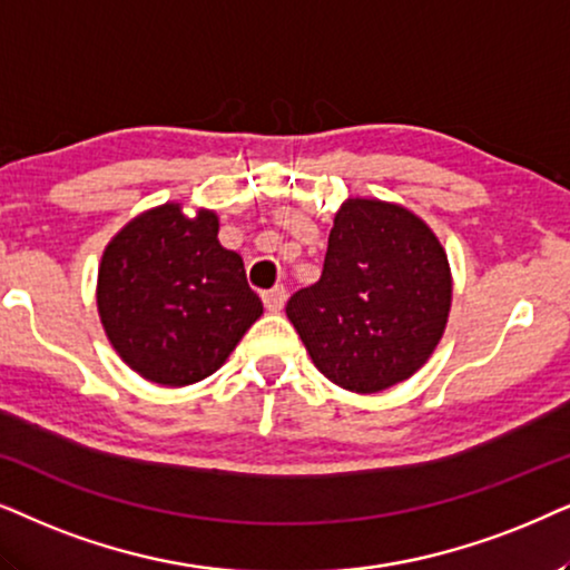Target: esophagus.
<instances>
[{
	"label": "esophagus",
	"mask_w": 570,
	"mask_h": 570,
	"mask_svg": "<svg viewBox=\"0 0 570 570\" xmlns=\"http://www.w3.org/2000/svg\"><path fill=\"white\" fill-rule=\"evenodd\" d=\"M263 305H265V309H271V313H278V309L286 305V289H284V286H273V289L265 292L263 294Z\"/></svg>",
	"instance_id": "34e87169"
}]
</instances>
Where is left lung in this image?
<instances>
[{
    "mask_svg": "<svg viewBox=\"0 0 570 570\" xmlns=\"http://www.w3.org/2000/svg\"><path fill=\"white\" fill-rule=\"evenodd\" d=\"M451 294L449 257L420 216L352 197L333 218L321 281L294 292L286 315L331 383L377 393L428 362Z\"/></svg>",
    "mask_w": 570,
    "mask_h": 570,
    "instance_id": "left-lung-1",
    "label": "left lung"
}]
</instances>
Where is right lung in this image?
Wrapping results in <instances>:
<instances>
[{
	"instance_id": "add662e5",
	"label": "right lung",
	"mask_w": 570,
	"mask_h": 570,
	"mask_svg": "<svg viewBox=\"0 0 570 570\" xmlns=\"http://www.w3.org/2000/svg\"><path fill=\"white\" fill-rule=\"evenodd\" d=\"M96 302L121 360L171 389L214 375L263 315L214 210L187 218L179 203L146 210L109 242Z\"/></svg>"
}]
</instances>
